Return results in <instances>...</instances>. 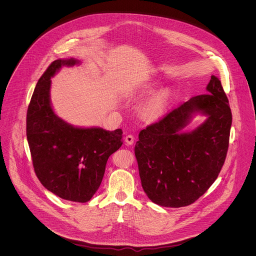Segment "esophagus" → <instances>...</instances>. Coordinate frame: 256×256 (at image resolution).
Here are the masks:
<instances>
[{"mask_svg":"<svg viewBox=\"0 0 256 256\" xmlns=\"http://www.w3.org/2000/svg\"><path fill=\"white\" fill-rule=\"evenodd\" d=\"M134 140H135V138H134L133 135H127V136L125 137V142H126L128 145H132V144L134 143Z\"/></svg>","mask_w":256,"mask_h":256,"instance_id":"34e87169","label":"esophagus"}]
</instances>
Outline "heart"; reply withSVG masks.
Instances as JSON below:
<instances>
[{"label":"heart","mask_w":256,"mask_h":256,"mask_svg":"<svg viewBox=\"0 0 256 256\" xmlns=\"http://www.w3.org/2000/svg\"><path fill=\"white\" fill-rule=\"evenodd\" d=\"M168 98V90L162 88L156 92L143 106V115L148 119H158L164 113Z\"/></svg>","instance_id":"b5f03b06"}]
</instances>
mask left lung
<instances>
[{
  "instance_id": "obj_1",
  "label": "left lung",
  "mask_w": 256,
  "mask_h": 256,
  "mask_svg": "<svg viewBox=\"0 0 256 256\" xmlns=\"http://www.w3.org/2000/svg\"><path fill=\"white\" fill-rule=\"evenodd\" d=\"M206 90L139 134L135 156L142 187L160 206L180 208L194 203L217 180L224 162L232 111L217 76H211ZM197 112L208 119L196 130L182 132Z\"/></svg>"
}]
</instances>
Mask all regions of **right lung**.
Instances as JSON below:
<instances>
[{"label": "right lung", "instance_id": "right-lung-1", "mask_svg": "<svg viewBox=\"0 0 256 256\" xmlns=\"http://www.w3.org/2000/svg\"><path fill=\"white\" fill-rule=\"evenodd\" d=\"M76 59L50 64L37 82L26 114V137L39 182L62 199L86 203L102 182L110 156L122 146V130L78 128L58 117L50 102L51 76Z\"/></svg>", "mask_w": 256, "mask_h": 256}]
</instances>
